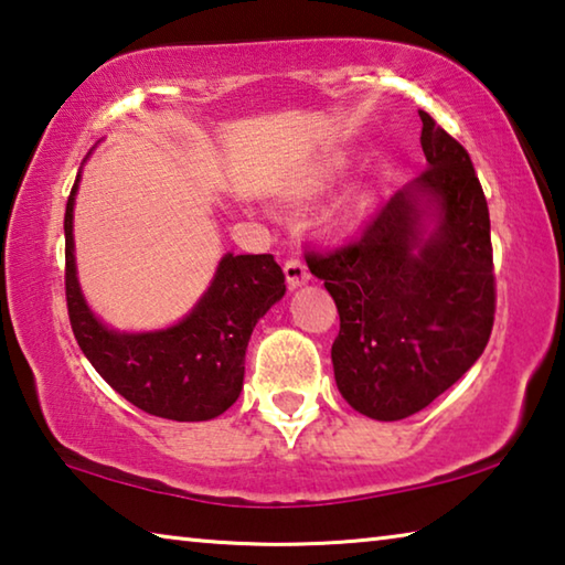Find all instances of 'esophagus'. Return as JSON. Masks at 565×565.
Returning <instances> with one entry per match:
<instances>
[{
  "label": "esophagus",
  "instance_id": "1",
  "mask_svg": "<svg viewBox=\"0 0 565 565\" xmlns=\"http://www.w3.org/2000/svg\"><path fill=\"white\" fill-rule=\"evenodd\" d=\"M284 274H286V281H289L291 289L306 284L311 276L309 269H306V264L301 259H296V256H289V259L284 262Z\"/></svg>",
  "mask_w": 565,
  "mask_h": 565
}]
</instances>
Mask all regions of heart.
I'll return each instance as SVG.
<instances>
[{
    "label": "heart",
    "mask_w": 565,
    "mask_h": 565,
    "mask_svg": "<svg viewBox=\"0 0 565 565\" xmlns=\"http://www.w3.org/2000/svg\"><path fill=\"white\" fill-rule=\"evenodd\" d=\"M323 179H329V171H321L317 179H311V186H321ZM363 209H366V199H363V196L349 199V202L343 204L341 212H339V224H353L363 214Z\"/></svg>",
    "instance_id": "obj_1"
}]
</instances>
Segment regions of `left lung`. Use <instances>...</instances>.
<instances>
[{
  "mask_svg": "<svg viewBox=\"0 0 565 565\" xmlns=\"http://www.w3.org/2000/svg\"><path fill=\"white\" fill-rule=\"evenodd\" d=\"M428 167L356 236L309 246L306 264L339 309L331 361L359 414L401 420L451 388L489 343L495 313L491 218L468 151L418 111ZM426 215L437 218L419 238Z\"/></svg>",
  "mask_w": 565,
  "mask_h": 565,
  "instance_id": "left-lung-1",
  "label": "left lung"
}]
</instances>
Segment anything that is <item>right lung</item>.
Wrapping results in <instances>:
<instances>
[{"label": "right lung", "instance_id": "obj_1", "mask_svg": "<svg viewBox=\"0 0 565 565\" xmlns=\"http://www.w3.org/2000/svg\"><path fill=\"white\" fill-rule=\"evenodd\" d=\"M64 214V291L74 339L107 384L141 411L169 420H209L244 384L252 331L286 291L271 254H226L202 301L167 331L117 333L94 319L76 284L72 212Z\"/></svg>", "mask_w": 565, "mask_h": 565}]
</instances>
